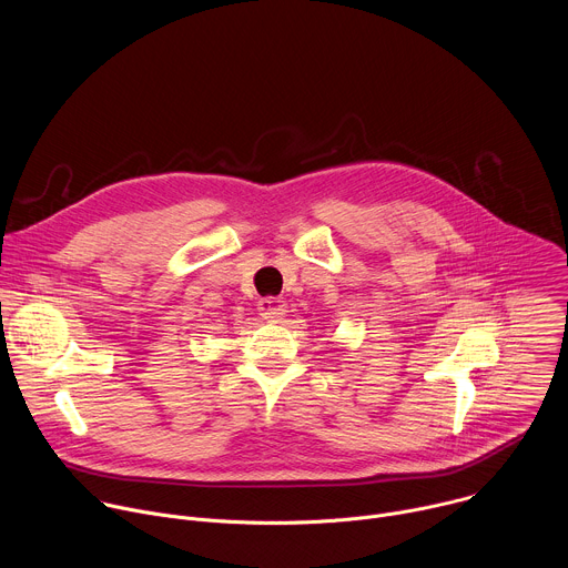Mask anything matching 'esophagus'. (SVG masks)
Wrapping results in <instances>:
<instances>
[{
    "instance_id": "esophagus-1",
    "label": "esophagus",
    "mask_w": 568,
    "mask_h": 568,
    "mask_svg": "<svg viewBox=\"0 0 568 568\" xmlns=\"http://www.w3.org/2000/svg\"><path fill=\"white\" fill-rule=\"evenodd\" d=\"M285 301L281 296H265L258 301V312L263 318L267 321H281L285 316Z\"/></svg>"
}]
</instances>
